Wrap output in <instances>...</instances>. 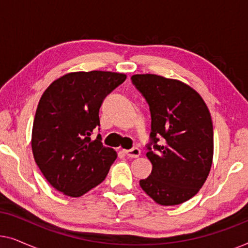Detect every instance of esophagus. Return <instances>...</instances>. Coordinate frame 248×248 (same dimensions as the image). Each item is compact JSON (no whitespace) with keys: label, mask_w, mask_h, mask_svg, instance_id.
<instances>
[{"label":"esophagus","mask_w":248,"mask_h":248,"mask_svg":"<svg viewBox=\"0 0 248 248\" xmlns=\"http://www.w3.org/2000/svg\"><path fill=\"white\" fill-rule=\"evenodd\" d=\"M124 152L128 158H138L141 155V150L139 148H132L130 150H125Z\"/></svg>","instance_id":"34e87169"}]
</instances>
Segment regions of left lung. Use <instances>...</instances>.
<instances>
[{
	"instance_id": "left-lung-1",
	"label": "left lung",
	"mask_w": 248,
	"mask_h": 248,
	"mask_svg": "<svg viewBox=\"0 0 248 248\" xmlns=\"http://www.w3.org/2000/svg\"><path fill=\"white\" fill-rule=\"evenodd\" d=\"M131 80L151 114L147 157L152 171L140 186L158 204H181L199 192L211 169V115L201 96L181 81L155 74Z\"/></svg>"
}]
</instances>
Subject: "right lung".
Wrapping results in <instances>:
<instances>
[{"instance_id": "add662e5", "label": "right lung", "mask_w": 248, "mask_h": 248, "mask_svg": "<svg viewBox=\"0 0 248 248\" xmlns=\"http://www.w3.org/2000/svg\"><path fill=\"white\" fill-rule=\"evenodd\" d=\"M126 76L106 71L74 72L54 81L40 98L32 126V154L47 182L78 198L106 178L117 154L105 147L99 109ZM99 130V128H98Z\"/></svg>"}]
</instances>
